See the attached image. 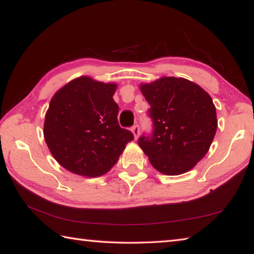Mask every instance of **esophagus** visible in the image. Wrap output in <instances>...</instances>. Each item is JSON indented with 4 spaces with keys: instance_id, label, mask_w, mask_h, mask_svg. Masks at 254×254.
<instances>
[{
    "instance_id": "34e87169",
    "label": "esophagus",
    "mask_w": 254,
    "mask_h": 254,
    "mask_svg": "<svg viewBox=\"0 0 254 254\" xmlns=\"http://www.w3.org/2000/svg\"><path fill=\"white\" fill-rule=\"evenodd\" d=\"M131 131L133 133V135H134V139H137V136H139V134H140V127H139V126H137V124H134V126L132 127Z\"/></svg>"
}]
</instances>
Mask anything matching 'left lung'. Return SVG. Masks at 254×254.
<instances>
[{
    "instance_id": "8db88e82",
    "label": "left lung",
    "mask_w": 254,
    "mask_h": 254,
    "mask_svg": "<svg viewBox=\"0 0 254 254\" xmlns=\"http://www.w3.org/2000/svg\"><path fill=\"white\" fill-rule=\"evenodd\" d=\"M140 89L153 124L151 134L137 140L140 148L159 173H187L207 153L216 133L212 97L197 84L176 77H161Z\"/></svg>"
}]
</instances>
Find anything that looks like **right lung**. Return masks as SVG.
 <instances>
[{
  "label": "right lung",
  "mask_w": 254,
  "mask_h": 254,
  "mask_svg": "<svg viewBox=\"0 0 254 254\" xmlns=\"http://www.w3.org/2000/svg\"><path fill=\"white\" fill-rule=\"evenodd\" d=\"M115 89L117 84L83 76L69 81L51 98L45 119V140L59 165L70 173L85 177L104 175L134 137L120 127Z\"/></svg>",
  "instance_id": "obj_1"
}]
</instances>
